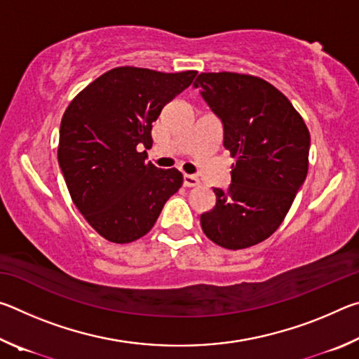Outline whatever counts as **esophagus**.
Masks as SVG:
<instances>
[{"instance_id":"34e87169","label":"esophagus","mask_w":359,"mask_h":359,"mask_svg":"<svg viewBox=\"0 0 359 359\" xmlns=\"http://www.w3.org/2000/svg\"><path fill=\"white\" fill-rule=\"evenodd\" d=\"M201 182L196 177V175H190V174H185L184 175V185L185 187H198Z\"/></svg>"}]
</instances>
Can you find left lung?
<instances>
[{"instance_id": "left-lung-1", "label": "left lung", "mask_w": 359, "mask_h": 359, "mask_svg": "<svg viewBox=\"0 0 359 359\" xmlns=\"http://www.w3.org/2000/svg\"><path fill=\"white\" fill-rule=\"evenodd\" d=\"M194 87L223 125V147L236 158L226 190L214 188L204 234L239 250L280 226L306 180L311 135L287 96L259 77L203 72Z\"/></svg>"}]
</instances>
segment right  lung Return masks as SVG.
Returning a JSON list of instances; mask_svg holds the SVG:
<instances>
[{"label": "right lung", "instance_id": "1", "mask_svg": "<svg viewBox=\"0 0 359 359\" xmlns=\"http://www.w3.org/2000/svg\"><path fill=\"white\" fill-rule=\"evenodd\" d=\"M196 74L121 66L66 109L58 165L72 203L104 239L128 244L142 238L182 187L177 169H158L141 149L151 147V123Z\"/></svg>", "mask_w": 359, "mask_h": 359}]
</instances>
